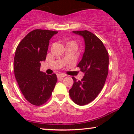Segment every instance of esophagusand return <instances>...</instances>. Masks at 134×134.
<instances>
[{
  "label": "esophagus",
  "mask_w": 134,
  "mask_h": 134,
  "mask_svg": "<svg viewBox=\"0 0 134 134\" xmlns=\"http://www.w3.org/2000/svg\"><path fill=\"white\" fill-rule=\"evenodd\" d=\"M65 77V75L64 74H62V73L58 74L57 75L58 79H60V78H63V77Z\"/></svg>",
  "instance_id": "1"
}]
</instances>
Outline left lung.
Segmentation results:
<instances>
[{"label":"left lung","instance_id":"8db88e82","mask_svg":"<svg viewBox=\"0 0 134 134\" xmlns=\"http://www.w3.org/2000/svg\"><path fill=\"white\" fill-rule=\"evenodd\" d=\"M72 33L84 41V52L77 65L84 76L81 81L72 77L74 84L69 94L75 103L83 106L93 101L103 87L108 74L109 57L102 41L93 33L87 30Z\"/></svg>","mask_w":134,"mask_h":134}]
</instances>
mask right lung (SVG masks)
<instances>
[{"instance_id": "obj_1", "label": "right lung", "mask_w": 134, "mask_h": 134, "mask_svg": "<svg viewBox=\"0 0 134 134\" xmlns=\"http://www.w3.org/2000/svg\"><path fill=\"white\" fill-rule=\"evenodd\" d=\"M58 31L35 30L29 33L17 47L14 60L15 77L24 98L40 106L51 96L57 81L56 74L40 71L47 57L50 40Z\"/></svg>"}]
</instances>
